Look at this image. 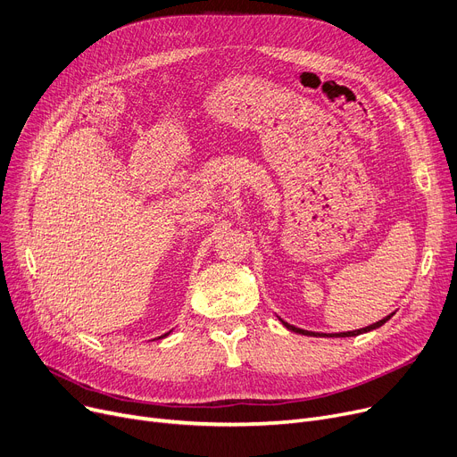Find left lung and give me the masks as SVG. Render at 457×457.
Returning a JSON list of instances; mask_svg holds the SVG:
<instances>
[{"instance_id": "left-lung-1", "label": "left lung", "mask_w": 457, "mask_h": 457, "mask_svg": "<svg viewBox=\"0 0 457 457\" xmlns=\"http://www.w3.org/2000/svg\"><path fill=\"white\" fill-rule=\"evenodd\" d=\"M395 316V312L393 314H388V316H385L383 320H379V321H376V323H372V325H366V328H362V329H355V331H347V333H314V331H305V329H299V328H295V325H290L288 321H285L282 318H278L280 320V323L285 325L287 329H290V331H294V333H299V335H307V337H337V338H345V337H357V335H362V333H368V331H374V329H378V328H381L383 323H386L390 318Z\"/></svg>"}]
</instances>
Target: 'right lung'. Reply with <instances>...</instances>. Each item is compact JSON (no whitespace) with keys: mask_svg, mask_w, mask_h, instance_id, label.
<instances>
[{"mask_svg":"<svg viewBox=\"0 0 457 457\" xmlns=\"http://www.w3.org/2000/svg\"><path fill=\"white\" fill-rule=\"evenodd\" d=\"M170 335V331L169 333H165V335H162V337H158V338H165V337H169ZM158 338H154V340H158Z\"/></svg>","mask_w":457,"mask_h":457,"instance_id":"right-lung-1","label":"right lung"}]
</instances>
